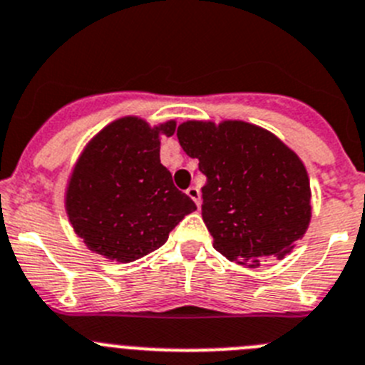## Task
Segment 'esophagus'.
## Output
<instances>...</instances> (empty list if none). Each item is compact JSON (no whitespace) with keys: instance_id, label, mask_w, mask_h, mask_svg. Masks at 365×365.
<instances>
[{"instance_id":"esophagus-1","label":"esophagus","mask_w":365,"mask_h":365,"mask_svg":"<svg viewBox=\"0 0 365 365\" xmlns=\"http://www.w3.org/2000/svg\"><path fill=\"white\" fill-rule=\"evenodd\" d=\"M186 195H188L190 199H192L193 202H195L197 208H199V206H200V192H199V188H197V186H190V188L186 190Z\"/></svg>"}]
</instances>
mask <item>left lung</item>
<instances>
[{
    "mask_svg": "<svg viewBox=\"0 0 365 365\" xmlns=\"http://www.w3.org/2000/svg\"><path fill=\"white\" fill-rule=\"evenodd\" d=\"M177 137L206 175L202 220L220 255L255 267L295 248L312 220V190L292 148L244 121H186Z\"/></svg>",
    "mask_w": 365,
    "mask_h": 365,
    "instance_id": "left-lung-1",
    "label": "left lung"
}]
</instances>
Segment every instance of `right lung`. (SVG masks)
<instances>
[{"label": "right lung", "mask_w": 365, "mask_h": 365, "mask_svg": "<svg viewBox=\"0 0 365 365\" xmlns=\"http://www.w3.org/2000/svg\"><path fill=\"white\" fill-rule=\"evenodd\" d=\"M175 121L150 126L139 117L110 123L86 145L66 186L73 232L108 260L132 262L160 248L197 206L160 165V135Z\"/></svg>", "instance_id": "1"}]
</instances>
